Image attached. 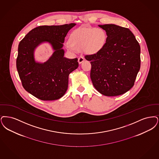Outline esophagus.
I'll list each match as a JSON object with an SVG mask.
<instances>
[{
	"instance_id": "obj_1",
	"label": "esophagus",
	"mask_w": 159,
	"mask_h": 159,
	"mask_svg": "<svg viewBox=\"0 0 159 159\" xmlns=\"http://www.w3.org/2000/svg\"><path fill=\"white\" fill-rule=\"evenodd\" d=\"M84 57H83V56H80L79 58H78V63H80V64H81V63H83L84 61Z\"/></svg>"
}]
</instances>
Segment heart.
I'll return each instance as SVG.
<instances>
[{
	"label": "heart",
	"mask_w": 159,
	"mask_h": 159,
	"mask_svg": "<svg viewBox=\"0 0 159 159\" xmlns=\"http://www.w3.org/2000/svg\"><path fill=\"white\" fill-rule=\"evenodd\" d=\"M69 42L66 43V47L72 52L84 50L87 53L95 54L103 48L106 34L102 28L80 27L70 33Z\"/></svg>",
	"instance_id": "1"
}]
</instances>
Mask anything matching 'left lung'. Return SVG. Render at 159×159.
Segmentation results:
<instances>
[{"label": "left lung", "instance_id": "left-lung-1", "mask_svg": "<svg viewBox=\"0 0 159 159\" xmlns=\"http://www.w3.org/2000/svg\"><path fill=\"white\" fill-rule=\"evenodd\" d=\"M98 26L106 31L107 37L99 52L85 56L91 61V80L102 94L119 96L134 85L140 69V46L127 28L115 24Z\"/></svg>", "mask_w": 159, "mask_h": 159}]
</instances>
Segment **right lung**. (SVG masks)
<instances>
[{
  "mask_svg": "<svg viewBox=\"0 0 159 159\" xmlns=\"http://www.w3.org/2000/svg\"><path fill=\"white\" fill-rule=\"evenodd\" d=\"M75 25L39 26L31 30L19 43L17 70L24 89L37 98L57 100L68 89L69 75L78 67V62L77 58L64 57L62 48L67 33ZM43 42H48L54 52L46 62H36L34 49Z\"/></svg>",
  "mask_w": 159,
  "mask_h": 159,
  "instance_id": "obj_1",
  "label": "right lung"
}]
</instances>
